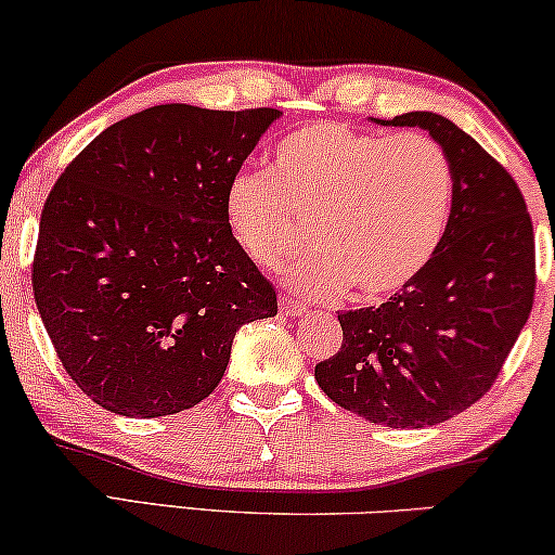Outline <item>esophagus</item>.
Here are the masks:
<instances>
[{
    "instance_id": "1",
    "label": "esophagus",
    "mask_w": 555,
    "mask_h": 555,
    "mask_svg": "<svg viewBox=\"0 0 555 555\" xmlns=\"http://www.w3.org/2000/svg\"><path fill=\"white\" fill-rule=\"evenodd\" d=\"M280 313H285V315L306 313V302L293 298V295H280Z\"/></svg>"
}]
</instances>
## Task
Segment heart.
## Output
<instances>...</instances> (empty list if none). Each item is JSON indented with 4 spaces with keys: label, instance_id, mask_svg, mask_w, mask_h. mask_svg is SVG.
<instances>
[{
    "label": "heart",
    "instance_id": "obj_1",
    "mask_svg": "<svg viewBox=\"0 0 555 555\" xmlns=\"http://www.w3.org/2000/svg\"><path fill=\"white\" fill-rule=\"evenodd\" d=\"M452 166L429 135L356 131L338 120L295 128L275 146L272 173L242 169L227 181L224 222L249 260L280 270L302 293L366 300L401 291L427 268L452 209Z\"/></svg>",
    "mask_w": 555,
    "mask_h": 555
}]
</instances>
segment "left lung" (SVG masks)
I'll return each mask as SVG.
<instances>
[{"mask_svg":"<svg viewBox=\"0 0 555 555\" xmlns=\"http://www.w3.org/2000/svg\"><path fill=\"white\" fill-rule=\"evenodd\" d=\"M382 124L420 126L442 146L450 219L412 283L338 315L344 344L318 363L315 382L363 420L420 429L465 412L503 371L533 310V219L505 166L452 120L414 111Z\"/></svg>","mask_w":555,"mask_h":555,"instance_id":"8db88e82","label":"left lung"}]
</instances>
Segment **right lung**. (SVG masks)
<instances>
[{
    "instance_id": "1",
    "label": "right lung",
    "mask_w": 555,
    "mask_h": 555,
    "mask_svg": "<svg viewBox=\"0 0 555 555\" xmlns=\"http://www.w3.org/2000/svg\"><path fill=\"white\" fill-rule=\"evenodd\" d=\"M275 108L154 105L95 135L42 207L33 291L67 376L124 416L177 414L222 382L234 333L278 293L224 222V189Z\"/></svg>"
}]
</instances>
